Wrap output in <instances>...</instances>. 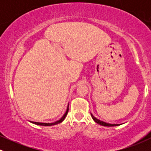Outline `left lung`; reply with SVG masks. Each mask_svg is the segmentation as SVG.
Listing matches in <instances>:
<instances>
[{"label": "left lung", "mask_w": 151, "mask_h": 151, "mask_svg": "<svg viewBox=\"0 0 151 151\" xmlns=\"http://www.w3.org/2000/svg\"><path fill=\"white\" fill-rule=\"evenodd\" d=\"M91 117H92V119H93V121H95L96 123H97V124H100V125L101 126H118V124H107V123H105L104 122V121H101L100 120H99V119H96V118H95L92 114H91Z\"/></svg>", "instance_id": "obj_1"}]
</instances>
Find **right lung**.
<instances>
[{"instance_id":"add662e5","label":"right lung","mask_w":151,"mask_h":151,"mask_svg":"<svg viewBox=\"0 0 151 151\" xmlns=\"http://www.w3.org/2000/svg\"><path fill=\"white\" fill-rule=\"evenodd\" d=\"M68 111H69V108H67V111H66V113L64 114V116H62L61 119H60V120L56 121V122L55 123H48V124H46V123H39V122H34V121H32V123H33L35 124H37V125H40V126H53V125H56V124H60V123H61L62 121H63L64 119H65L66 116L67 115V113H68Z\"/></svg>"}]
</instances>
